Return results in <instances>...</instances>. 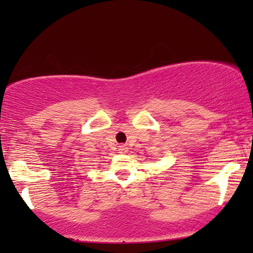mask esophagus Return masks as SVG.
Instances as JSON below:
<instances>
[{"mask_svg":"<svg viewBox=\"0 0 253 253\" xmlns=\"http://www.w3.org/2000/svg\"><path fill=\"white\" fill-rule=\"evenodd\" d=\"M120 151H121V152H122V153H123V152H126V147H123V146H122V147H121V148H120Z\"/></svg>","mask_w":253,"mask_h":253,"instance_id":"obj_1","label":"esophagus"}]
</instances>
